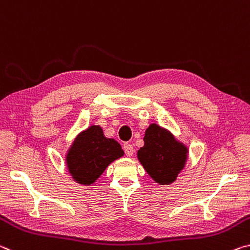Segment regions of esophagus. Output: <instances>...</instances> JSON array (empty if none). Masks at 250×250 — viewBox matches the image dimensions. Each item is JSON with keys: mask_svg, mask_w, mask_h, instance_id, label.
<instances>
[{"mask_svg": "<svg viewBox=\"0 0 250 250\" xmlns=\"http://www.w3.org/2000/svg\"><path fill=\"white\" fill-rule=\"evenodd\" d=\"M123 148H124V152L126 154V156L130 157L134 154V147L130 144H128V143H125L124 146H123Z\"/></svg>", "mask_w": 250, "mask_h": 250, "instance_id": "1", "label": "esophagus"}]
</instances>
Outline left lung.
<instances>
[{
    "mask_svg": "<svg viewBox=\"0 0 250 250\" xmlns=\"http://www.w3.org/2000/svg\"><path fill=\"white\" fill-rule=\"evenodd\" d=\"M187 154V147L176 141L173 134L157 124H150L145 132L144 146L137 152V158L155 182L169 185L185 167Z\"/></svg>",
    "mask_w": 250,
    "mask_h": 250,
    "instance_id": "left-lung-1",
    "label": "left lung"
}]
</instances>
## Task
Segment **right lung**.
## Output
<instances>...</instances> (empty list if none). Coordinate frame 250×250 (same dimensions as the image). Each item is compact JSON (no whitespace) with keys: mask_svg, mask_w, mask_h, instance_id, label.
<instances>
[{"mask_svg":"<svg viewBox=\"0 0 250 250\" xmlns=\"http://www.w3.org/2000/svg\"><path fill=\"white\" fill-rule=\"evenodd\" d=\"M123 155L124 152L115 140L105 137L102 127L92 125L77 135L69 147L67 168L75 182L88 186L95 183L110 163Z\"/></svg>","mask_w":250,"mask_h":250,"instance_id":"obj_1","label":"right lung"}]
</instances>
